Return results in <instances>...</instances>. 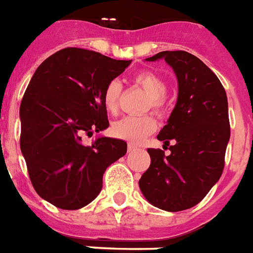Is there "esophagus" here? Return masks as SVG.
Segmentation results:
<instances>
[{
  "mask_svg": "<svg viewBox=\"0 0 253 253\" xmlns=\"http://www.w3.org/2000/svg\"><path fill=\"white\" fill-rule=\"evenodd\" d=\"M127 151L128 152L136 151V146H134V144H128V146H127Z\"/></svg>",
  "mask_w": 253,
  "mask_h": 253,
  "instance_id": "1",
  "label": "esophagus"
}]
</instances>
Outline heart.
Returning <instances> with one entry per match:
<instances>
[{"label":"heart","mask_w":253,"mask_h":253,"mask_svg":"<svg viewBox=\"0 0 253 253\" xmlns=\"http://www.w3.org/2000/svg\"><path fill=\"white\" fill-rule=\"evenodd\" d=\"M132 81L135 84L143 88L150 96V101L147 103L148 109H151L158 115H162L165 113V95L167 92V84L161 75L154 71L144 70L135 74ZM121 90L122 87L118 81H110L109 84H106L102 99H103L105 109L109 113L114 114L118 111ZM155 130H157V123L150 115L138 117V118L136 117H125V118L117 121L111 127V132L114 136L134 144L140 143L147 135L152 134Z\"/></svg>","instance_id":"heart-1"}]
</instances>
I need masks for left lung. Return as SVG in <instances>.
Segmentation results:
<instances>
[{
    "instance_id": "left-lung-1",
    "label": "left lung",
    "mask_w": 253,
    "mask_h": 253,
    "mask_svg": "<svg viewBox=\"0 0 253 253\" xmlns=\"http://www.w3.org/2000/svg\"><path fill=\"white\" fill-rule=\"evenodd\" d=\"M165 59L178 78V101L158 139L171 154L148 148L151 165L139 187L155 207L178 212L203 200L224 169L229 119L227 94L215 73L192 54L161 51L146 61Z\"/></svg>"
}]
</instances>
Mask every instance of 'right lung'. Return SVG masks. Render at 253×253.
Returning a JSON list of instances; mask_svg holds the SVG:
<instances>
[{"label":"right lung","instance_id":"obj_1","mask_svg":"<svg viewBox=\"0 0 253 253\" xmlns=\"http://www.w3.org/2000/svg\"><path fill=\"white\" fill-rule=\"evenodd\" d=\"M131 61L66 47L38 66L24 94L21 151L34 190L62 210H80L102 190L106 169L122 158L127 143L99 136L84 144V136L109 127L103 90Z\"/></svg>","mask_w":253,"mask_h":253}]
</instances>
